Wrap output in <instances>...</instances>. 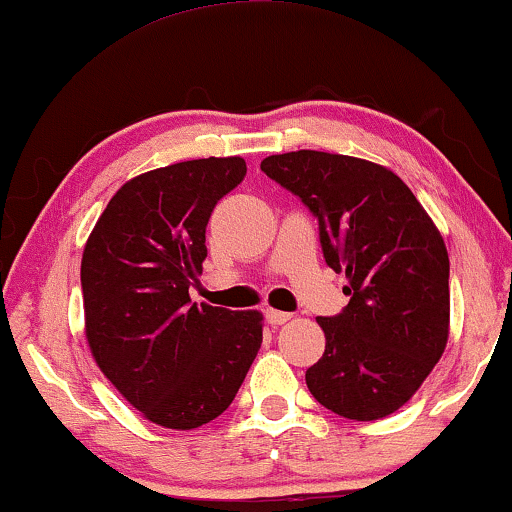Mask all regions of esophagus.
<instances>
[{
  "label": "esophagus",
  "mask_w": 512,
  "mask_h": 512,
  "mask_svg": "<svg viewBox=\"0 0 512 512\" xmlns=\"http://www.w3.org/2000/svg\"><path fill=\"white\" fill-rule=\"evenodd\" d=\"M264 315H267L269 325H284V322L291 320V313H284V310H274V308L264 310Z\"/></svg>",
  "instance_id": "1"
}]
</instances>
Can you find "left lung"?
<instances>
[{
  "label": "left lung",
  "mask_w": 512,
  "mask_h": 512,
  "mask_svg": "<svg viewBox=\"0 0 512 512\" xmlns=\"http://www.w3.org/2000/svg\"><path fill=\"white\" fill-rule=\"evenodd\" d=\"M260 168L313 211L325 262L346 274V308L317 317L325 354L305 370L310 395L344 419H385L416 395L448 344L443 236L402 178L366 158L301 149Z\"/></svg>",
  "instance_id": "1"
}]
</instances>
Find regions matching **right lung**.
<instances>
[{"label": "right lung", "mask_w": 512, "mask_h": 512, "mask_svg": "<svg viewBox=\"0 0 512 512\" xmlns=\"http://www.w3.org/2000/svg\"><path fill=\"white\" fill-rule=\"evenodd\" d=\"M240 156L197 158L127 180L81 257L86 342L115 390L163 428L228 409L262 344L260 310L197 305L216 202L245 178Z\"/></svg>", "instance_id": "1"}]
</instances>
